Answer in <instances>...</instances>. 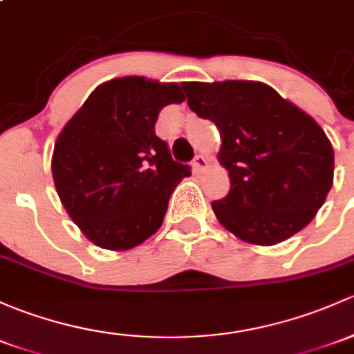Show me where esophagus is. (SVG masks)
Wrapping results in <instances>:
<instances>
[{
	"label": "esophagus",
	"mask_w": 354,
	"mask_h": 354,
	"mask_svg": "<svg viewBox=\"0 0 354 354\" xmlns=\"http://www.w3.org/2000/svg\"><path fill=\"white\" fill-rule=\"evenodd\" d=\"M208 166V158L203 154H198L195 156V159H193V171L195 173H202V171H205Z\"/></svg>",
	"instance_id": "34e87169"
}]
</instances>
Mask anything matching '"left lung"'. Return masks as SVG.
<instances>
[{
    "instance_id": "8db88e82",
    "label": "left lung",
    "mask_w": 354,
    "mask_h": 354,
    "mask_svg": "<svg viewBox=\"0 0 354 354\" xmlns=\"http://www.w3.org/2000/svg\"><path fill=\"white\" fill-rule=\"evenodd\" d=\"M188 106L215 124L229 171L218 222L245 243L273 245L302 230L333 187L334 151L317 122L259 81L183 83Z\"/></svg>"
}]
</instances>
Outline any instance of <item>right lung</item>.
<instances>
[{
  "label": "right lung",
  "instance_id": "right-lung-1",
  "mask_svg": "<svg viewBox=\"0 0 354 354\" xmlns=\"http://www.w3.org/2000/svg\"><path fill=\"white\" fill-rule=\"evenodd\" d=\"M176 83L125 76L100 84L59 133L52 176L62 205L91 241L127 251L162 224L189 166L156 136L159 111L181 103Z\"/></svg>",
  "mask_w": 354,
  "mask_h": 354
}]
</instances>
